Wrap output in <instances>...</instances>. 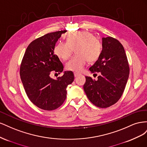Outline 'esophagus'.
I'll list each match as a JSON object with an SVG mask.
<instances>
[{"label":"esophagus","instance_id":"obj_1","mask_svg":"<svg viewBox=\"0 0 147 147\" xmlns=\"http://www.w3.org/2000/svg\"><path fill=\"white\" fill-rule=\"evenodd\" d=\"M74 77H78V75H80V74L79 73H77V72H74Z\"/></svg>","mask_w":147,"mask_h":147}]
</instances>
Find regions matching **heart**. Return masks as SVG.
Segmentation results:
<instances>
[{
	"label": "heart",
	"mask_w": 147,
	"mask_h": 147,
	"mask_svg": "<svg viewBox=\"0 0 147 147\" xmlns=\"http://www.w3.org/2000/svg\"><path fill=\"white\" fill-rule=\"evenodd\" d=\"M75 49V55L65 64L67 70L80 72L87 61L94 62L102 52V44L92 33L86 30L74 31L67 36V42H60L55 46V53L59 58L67 60Z\"/></svg>",
	"instance_id": "1"
}]
</instances>
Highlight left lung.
Wrapping results in <instances>:
<instances>
[{"label":"left lung","instance_id":"obj_1","mask_svg":"<svg viewBox=\"0 0 147 147\" xmlns=\"http://www.w3.org/2000/svg\"><path fill=\"white\" fill-rule=\"evenodd\" d=\"M90 70L101 75L97 80L86 77L83 89L88 99L100 108L109 107L117 102L129 74L127 56L121 43L111 37L102 38L101 54Z\"/></svg>","mask_w":147,"mask_h":147}]
</instances>
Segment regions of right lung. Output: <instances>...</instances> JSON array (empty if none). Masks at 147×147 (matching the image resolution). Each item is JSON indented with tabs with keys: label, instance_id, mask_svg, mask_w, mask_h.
Segmentation results:
<instances>
[{
	"label": "right lung",
	"instance_id": "obj_1",
	"mask_svg": "<svg viewBox=\"0 0 147 147\" xmlns=\"http://www.w3.org/2000/svg\"><path fill=\"white\" fill-rule=\"evenodd\" d=\"M67 30L48 33L34 40L26 49L20 67V77L28 97L38 108L45 110L57 109L67 96V87L72 83V71H65L56 80L51 73L63 71L59 57L54 54L55 45Z\"/></svg>",
	"mask_w": 147,
	"mask_h": 147
}]
</instances>
